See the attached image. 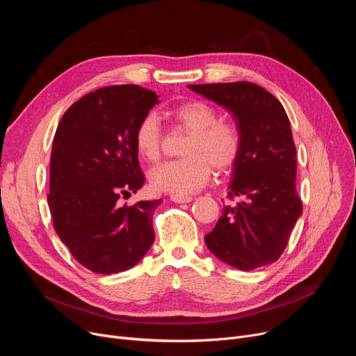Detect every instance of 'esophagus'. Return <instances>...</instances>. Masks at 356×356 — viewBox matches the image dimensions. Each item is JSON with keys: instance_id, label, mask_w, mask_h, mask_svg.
<instances>
[{"instance_id": "obj_1", "label": "esophagus", "mask_w": 356, "mask_h": 356, "mask_svg": "<svg viewBox=\"0 0 356 356\" xmlns=\"http://www.w3.org/2000/svg\"><path fill=\"white\" fill-rule=\"evenodd\" d=\"M170 199L175 203H189L192 200V196H184V195H172Z\"/></svg>"}]
</instances>
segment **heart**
I'll list each match as a JSON object with an SVG mask.
<instances>
[{"mask_svg": "<svg viewBox=\"0 0 356 356\" xmlns=\"http://www.w3.org/2000/svg\"><path fill=\"white\" fill-rule=\"evenodd\" d=\"M175 121L189 133L181 154L149 172V183L159 192L188 195L207 183L212 167L227 172L239 159L242 137L234 122L218 120L216 109L204 101H188L172 111ZM134 145L138 156L149 163L160 159L161 128L154 114H147L137 125Z\"/></svg>", "mask_w": 356, "mask_h": 356, "instance_id": "1", "label": "heart"}]
</instances>
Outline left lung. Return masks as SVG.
<instances>
[{
	"label": "left lung",
	"instance_id": "left-lung-1",
	"mask_svg": "<svg viewBox=\"0 0 356 356\" xmlns=\"http://www.w3.org/2000/svg\"><path fill=\"white\" fill-rule=\"evenodd\" d=\"M225 106L242 137L225 207L204 242L215 257L242 271L268 266L289 244L290 232L303 212L296 191V145L283 105L251 82L189 85Z\"/></svg>",
	"mask_w": 356,
	"mask_h": 356
}]
</instances>
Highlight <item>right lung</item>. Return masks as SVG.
Instances as JSON below:
<instances>
[{"label": "right lung", "mask_w": 356, "mask_h": 356, "mask_svg": "<svg viewBox=\"0 0 356 356\" xmlns=\"http://www.w3.org/2000/svg\"><path fill=\"white\" fill-rule=\"evenodd\" d=\"M157 102L156 92L138 85L101 88L74 102L56 129L47 196L53 227L93 273L125 271L153 245V213L161 199H120L144 184L134 133Z\"/></svg>", "instance_id": "right-lung-1"}]
</instances>
